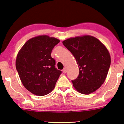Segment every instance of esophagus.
<instances>
[{
    "instance_id": "1",
    "label": "esophagus",
    "mask_w": 124,
    "mask_h": 124,
    "mask_svg": "<svg viewBox=\"0 0 124 124\" xmlns=\"http://www.w3.org/2000/svg\"><path fill=\"white\" fill-rule=\"evenodd\" d=\"M62 71H63L64 73H66V71H67V69H66V68H64L63 70H62Z\"/></svg>"
}]
</instances>
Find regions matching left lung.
Returning a JSON list of instances; mask_svg holds the SVG:
<instances>
[{"mask_svg": "<svg viewBox=\"0 0 124 124\" xmlns=\"http://www.w3.org/2000/svg\"><path fill=\"white\" fill-rule=\"evenodd\" d=\"M78 64L79 74L71 80L75 89L82 94L96 91L104 83L111 64V57L106 46L98 39L89 35L71 37L62 41Z\"/></svg>", "mask_w": 124, "mask_h": 124, "instance_id": "obj_1", "label": "left lung"}]
</instances>
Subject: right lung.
Wrapping results in <instances>:
<instances>
[{"mask_svg":"<svg viewBox=\"0 0 124 124\" xmlns=\"http://www.w3.org/2000/svg\"><path fill=\"white\" fill-rule=\"evenodd\" d=\"M60 42L55 37L41 35L30 39L18 53L16 66L23 85L39 96L53 90L62 71L55 68L51 54Z\"/></svg>","mask_w":124,"mask_h":124,"instance_id":"obj_1","label":"right lung"}]
</instances>
